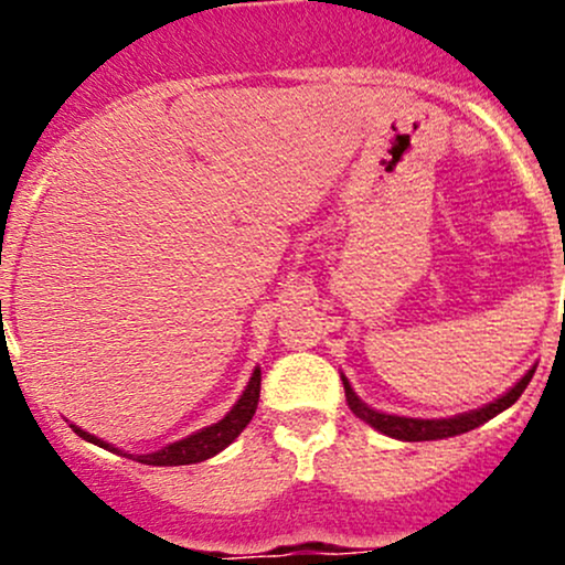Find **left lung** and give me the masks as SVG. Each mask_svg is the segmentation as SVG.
<instances>
[{
	"label": "left lung",
	"instance_id": "8db88e82",
	"mask_svg": "<svg viewBox=\"0 0 565 565\" xmlns=\"http://www.w3.org/2000/svg\"><path fill=\"white\" fill-rule=\"evenodd\" d=\"M536 366H531L515 385L510 387L508 393H502L499 398L491 401V404L470 408V412L454 414V417H440V419H423V417H398V414H387V412H377L364 401L359 398V393L353 391L345 374H342V385H345V398L350 412L355 414L359 419H364L366 425H372L374 430H380L382 436H391L395 440H440V438H451V436H462V433L476 430L489 419H494L497 414H502L504 408H510L521 398V393L526 391V385L534 377Z\"/></svg>",
	"mask_w": 565,
	"mask_h": 565
}]
</instances>
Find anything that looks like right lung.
Listing matches in <instances>:
<instances>
[{
    "instance_id": "right-lung-1",
    "label": "right lung",
    "mask_w": 565,
    "mask_h": 565,
    "mask_svg": "<svg viewBox=\"0 0 565 565\" xmlns=\"http://www.w3.org/2000/svg\"><path fill=\"white\" fill-rule=\"evenodd\" d=\"M257 401H260V366H255V372H252L249 382H246L244 393L238 395L236 404L231 406V412L225 414L220 423L210 425V427H201V430L193 433V436H188L183 440H174V444L161 446L159 451H151V454H127V451L116 449V446L108 444V440H103V438L93 436V433L82 430V427H76V425H71V427H74L76 436L89 440V444L100 446V449L121 454V457H129V459H138V462H142V465L174 468V465L204 462V459L215 457V454L223 451L225 446H231L233 440L242 436V430L246 425H249V419L255 417Z\"/></svg>"
}]
</instances>
